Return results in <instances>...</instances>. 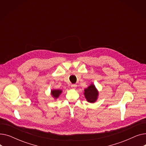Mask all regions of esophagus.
Returning a JSON list of instances; mask_svg holds the SVG:
<instances>
[{
    "instance_id": "34e87169",
    "label": "esophagus",
    "mask_w": 146,
    "mask_h": 146,
    "mask_svg": "<svg viewBox=\"0 0 146 146\" xmlns=\"http://www.w3.org/2000/svg\"><path fill=\"white\" fill-rule=\"evenodd\" d=\"M71 86H72V89H74L76 88V87H77V85H76V84H73V85H71Z\"/></svg>"
}]
</instances>
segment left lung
Returning a JSON list of instances; mask_svg holds the SVG:
<instances>
[{"mask_svg": "<svg viewBox=\"0 0 146 146\" xmlns=\"http://www.w3.org/2000/svg\"><path fill=\"white\" fill-rule=\"evenodd\" d=\"M84 94H85V98L88 102L90 103H94L97 99L98 92L95 88V86L92 85L85 89V93H84Z\"/></svg>", "mask_w": 146, "mask_h": 146, "instance_id": "obj_1", "label": "left lung"}]
</instances>
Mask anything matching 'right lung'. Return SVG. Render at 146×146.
I'll list each match as a JSON object with an SVG mask.
<instances>
[{
    "label": "right lung",
    "instance_id": "1",
    "mask_svg": "<svg viewBox=\"0 0 146 146\" xmlns=\"http://www.w3.org/2000/svg\"><path fill=\"white\" fill-rule=\"evenodd\" d=\"M61 93V90H52L51 91V95L56 98H58L59 95Z\"/></svg>",
    "mask_w": 146,
    "mask_h": 146
}]
</instances>
